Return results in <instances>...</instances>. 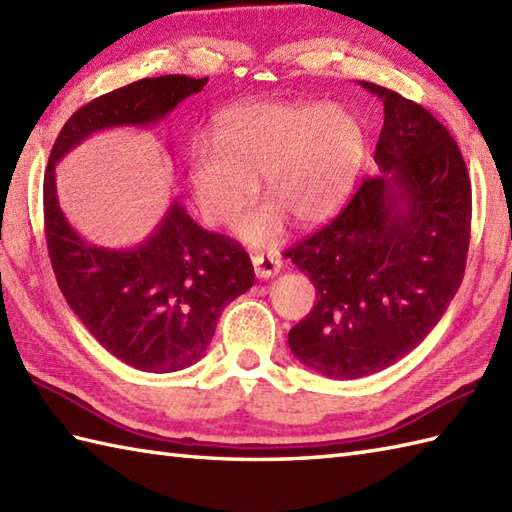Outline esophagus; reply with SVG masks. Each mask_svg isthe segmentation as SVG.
Returning <instances> with one entry per match:
<instances>
[{
	"instance_id": "esophagus-1",
	"label": "esophagus",
	"mask_w": 512,
	"mask_h": 512,
	"mask_svg": "<svg viewBox=\"0 0 512 512\" xmlns=\"http://www.w3.org/2000/svg\"><path fill=\"white\" fill-rule=\"evenodd\" d=\"M253 266L259 279H270L281 273V259L277 255H253Z\"/></svg>"
}]
</instances>
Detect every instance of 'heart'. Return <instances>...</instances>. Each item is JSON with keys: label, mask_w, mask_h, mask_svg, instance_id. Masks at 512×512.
Masks as SVG:
<instances>
[{"label": "heart", "mask_w": 512, "mask_h": 512, "mask_svg": "<svg viewBox=\"0 0 512 512\" xmlns=\"http://www.w3.org/2000/svg\"><path fill=\"white\" fill-rule=\"evenodd\" d=\"M211 143L187 158V182L202 217L231 222L253 200L257 178L270 198L237 222L255 246L277 242L286 215L299 224L330 217L350 193L365 158V127L343 105L246 103L215 116Z\"/></svg>", "instance_id": "b5f03b06"}]
</instances>
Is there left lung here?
<instances>
[{"instance_id": "left-lung-1", "label": "left lung", "mask_w": 512, "mask_h": 512, "mask_svg": "<svg viewBox=\"0 0 512 512\" xmlns=\"http://www.w3.org/2000/svg\"><path fill=\"white\" fill-rule=\"evenodd\" d=\"M361 85L385 105L380 173L288 250L319 297L288 345L303 365L339 380L416 350L462 284L471 239V180L447 127L394 90Z\"/></svg>"}]
</instances>
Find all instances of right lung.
<instances>
[{
  "mask_svg": "<svg viewBox=\"0 0 512 512\" xmlns=\"http://www.w3.org/2000/svg\"><path fill=\"white\" fill-rule=\"evenodd\" d=\"M206 83L184 74L154 76L79 107L54 140L43 178L48 255L63 297L107 352L140 372L169 374L200 361L217 317L253 286V264L242 246L204 231L178 202L138 246L85 242L61 211L54 167L103 129L160 123Z\"/></svg>",
  "mask_w": 512,
  "mask_h": 512,
  "instance_id": "1",
  "label": "right lung"
}]
</instances>
